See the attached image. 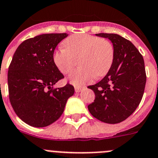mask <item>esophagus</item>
<instances>
[{"label": "esophagus", "instance_id": "34e87169", "mask_svg": "<svg viewBox=\"0 0 158 158\" xmlns=\"http://www.w3.org/2000/svg\"><path fill=\"white\" fill-rule=\"evenodd\" d=\"M82 90V87H79V86L75 87V91H76V93H80Z\"/></svg>", "mask_w": 158, "mask_h": 158}]
</instances>
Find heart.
Masks as SVG:
<instances>
[{
  "instance_id": "obj_1",
  "label": "heart",
  "mask_w": 158,
  "mask_h": 158,
  "mask_svg": "<svg viewBox=\"0 0 158 158\" xmlns=\"http://www.w3.org/2000/svg\"><path fill=\"white\" fill-rule=\"evenodd\" d=\"M65 48L54 52L53 62L59 71L67 75L79 59V68L69 76L70 82L82 85L108 73L114 60V48L110 42L93 35H73L63 42Z\"/></svg>"
}]
</instances>
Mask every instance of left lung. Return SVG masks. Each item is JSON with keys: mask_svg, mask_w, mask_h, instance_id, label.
Returning <instances> with one entry per match:
<instances>
[{"mask_svg": "<svg viewBox=\"0 0 158 158\" xmlns=\"http://www.w3.org/2000/svg\"><path fill=\"white\" fill-rule=\"evenodd\" d=\"M96 35L111 41L114 60L105 77L88 86L95 93L94 102L88 109L99 120L114 124L129 117L141 101L147 80L144 61L132 42L120 35L107 33Z\"/></svg>", "mask_w": 158, "mask_h": 158, "instance_id": "obj_1", "label": "left lung"}]
</instances>
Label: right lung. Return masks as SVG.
I'll return each instance as SVG.
<instances>
[{
    "label": "right lung",
    "instance_id": "right-lung-1",
    "mask_svg": "<svg viewBox=\"0 0 158 158\" xmlns=\"http://www.w3.org/2000/svg\"><path fill=\"white\" fill-rule=\"evenodd\" d=\"M66 33L43 34L24 41L15 51L7 73L9 99L17 116L35 127L52 124L74 94L69 83L53 85L64 76L53 62L58 44Z\"/></svg>",
    "mask_w": 158,
    "mask_h": 158
}]
</instances>
